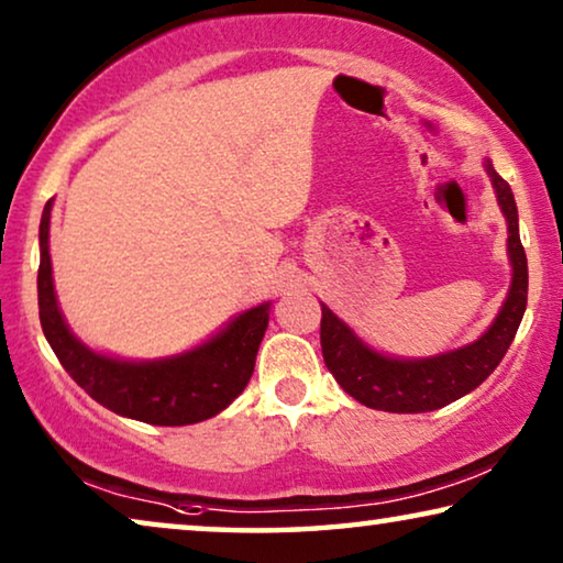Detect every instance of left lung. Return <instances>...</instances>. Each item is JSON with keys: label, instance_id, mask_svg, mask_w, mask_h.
Wrapping results in <instances>:
<instances>
[{"label": "left lung", "instance_id": "obj_1", "mask_svg": "<svg viewBox=\"0 0 563 563\" xmlns=\"http://www.w3.org/2000/svg\"><path fill=\"white\" fill-rule=\"evenodd\" d=\"M485 172L508 222V257L514 265V278L496 321L481 339L430 358H394L374 351L329 306L321 303L323 362L341 389L362 405L397 415L432 412L481 387L514 343L526 313L528 263L518 234L514 191L490 162H485Z\"/></svg>", "mask_w": 563, "mask_h": 563}]
</instances>
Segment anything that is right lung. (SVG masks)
<instances>
[{
  "label": "right lung",
  "instance_id": "right-lung-1",
  "mask_svg": "<svg viewBox=\"0 0 563 563\" xmlns=\"http://www.w3.org/2000/svg\"><path fill=\"white\" fill-rule=\"evenodd\" d=\"M49 212L53 199L40 220V323L75 384L111 412L158 427L195 424L230 407L253 376L260 341L271 321V300L232 318L220 333L179 356L125 362L98 354L75 339L57 306L49 265Z\"/></svg>",
  "mask_w": 563,
  "mask_h": 563
}]
</instances>
